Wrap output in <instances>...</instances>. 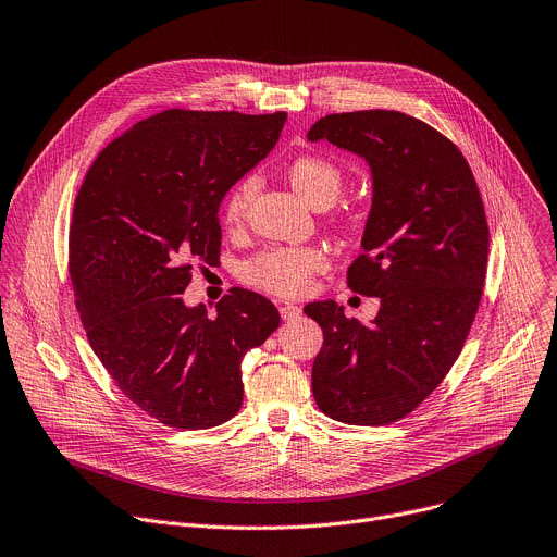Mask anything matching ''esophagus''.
I'll use <instances>...</instances> for the list:
<instances>
[{
    "label": "esophagus",
    "mask_w": 557,
    "mask_h": 557,
    "mask_svg": "<svg viewBox=\"0 0 557 557\" xmlns=\"http://www.w3.org/2000/svg\"><path fill=\"white\" fill-rule=\"evenodd\" d=\"M278 312H281V319H283V321H294V319L301 317V308L292 306V304H281V306H278Z\"/></svg>",
    "instance_id": "1"
}]
</instances>
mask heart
Instances as JSON below:
<instances>
[{
	"label": "heart",
	"mask_w": 557,
	"mask_h": 557,
	"mask_svg": "<svg viewBox=\"0 0 557 557\" xmlns=\"http://www.w3.org/2000/svg\"><path fill=\"white\" fill-rule=\"evenodd\" d=\"M287 178L294 191L312 207H330L344 187L341 166L334 160L314 153L294 158L287 166ZM256 189H259V181L253 176H245L232 187L223 202V219L227 223L236 225L243 221ZM323 268L325 253L319 247H268L243 263L240 276L245 283L270 294L298 296L308 289L312 274Z\"/></svg>",
	"instance_id": "obj_1"
}]
</instances>
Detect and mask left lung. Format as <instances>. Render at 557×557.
Listing matches in <instances>:
<instances>
[{"label": "left lung", "instance_id": "1", "mask_svg": "<svg viewBox=\"0 0 557 557\" xmlns=\"http://www.w3.org/2000/svg\"><path fill=\"white\" fill-rule=\"evenodd\" d=\"M308 140L370 164L372 207L348 287L381 298L372 323L334 301L306 306L323 330L312 393L336 421L386 425L431 395L463 348L486 278L484 202L461 151L401 111L332 113Z\"/></svg>", "mask_w": 557, "mask_h": 557}]
</instances>
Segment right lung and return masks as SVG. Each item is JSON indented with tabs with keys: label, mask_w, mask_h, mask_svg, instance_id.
Segmentation results:
<instances>
[{
	"label": "right lung",
	"mask_w": 557,
	"mask_h": 557,
	"mask_svg": "<svg viewBox=\"0 0 557 557\" xmlns=\"http://www.w3.org/2000/svg\"><path fill=\"white\" fill-rule=\"evenodd\" d=\"M285 111L156 113L87 171L69 230V274L89 344L122 395L198 431L243 404L240 359L278 327L265 296L234 287L209 319L187 308L191 265L221 256L225 194L276 145Z\"/></svg>",
	"instance_id": "add662e5"
}]
</instances>
